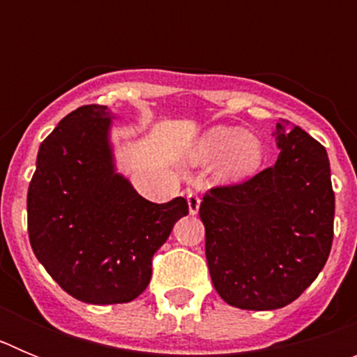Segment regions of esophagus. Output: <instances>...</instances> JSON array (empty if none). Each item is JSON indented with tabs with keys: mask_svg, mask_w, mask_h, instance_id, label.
<instances>
[{
	"mask_svg": "<svg viewBox=\"0 0 357 357\" xmlns=\"http://www.w3.org/2000/svg\"><path fill=\"white\" fill-rule=\"evenodd\" d=\"M185 198H188L189 213L197 214L198 209H200V197H198L197 191H193V189H185Z\"/></svg>",
	"mask_w": 357,
	"mask_h": 357,
	"instance_id": "obj_1",
	"label": "esophagus"
}]
</instances>
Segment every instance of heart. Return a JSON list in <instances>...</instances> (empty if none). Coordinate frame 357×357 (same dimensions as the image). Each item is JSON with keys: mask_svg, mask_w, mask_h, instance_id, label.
<instances>
[{"mask_svg": "<svg viewBox=\"0 0 357 357\" xmlns=\"http://www.w3.org/2000/svg\"><path fill=\"white\" fill-rule=\"evenodd\" d=\"M214 159V178L234 184L259 172L264 160V146L259 137L247 134L239 127H213L195 144L191 160L206 164Z\"/></svg>", "mask_w": 357, "mask_h": 357, "instance_id": "obj_1", "label": "heart"}]
</instances>
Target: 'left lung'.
<instances>
[{"mask_svg": "<svg viewBox=\"0 0 357 357\" xmlns=\"http://www.w3.org/2000/svg\"><path fill=\"white\" fill-rule=\"evenodd\" d=\"M275 135L273 166L241 184L211 188L198 211L218 295L250 311L298 298L327 263L334 236L326 148L286 119Z\"/></svg>", "mask_w": 357, "mask_h": 357, "instance_id": "obj_1", "label": "left lung"}]
</instances>
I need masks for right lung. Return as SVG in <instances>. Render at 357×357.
<instances>
[{
  "label": "right lung",
  "mask_w": 357,
  "mask_h": 357,
  "mask_svg": "<svg viewBox=\"0 0 357 357\" xmlns=\"http://www.w3.org/2000/svg\"><path fill=\"white\" fill-rule=\"evenodd\" d=\"M105 105L66 116L40 143L26 198L28 236L55 282L87 304H125L151 279V257L188 200L153 204L118 175Z\"/></svg>",
  "instance_id": "1"
}]
</instances>
